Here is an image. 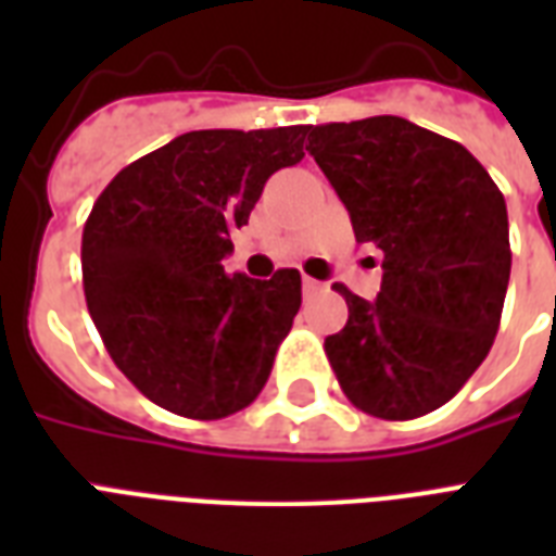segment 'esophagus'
<instances>
[{
    "label": "esophagus",
    "instance_id": "34e87169",
    "mask_svg": "<svg viewBox=\"0 0 556 556\" xmlns=\"http://www.w3.org/2000/svg\"><path fill=\"white\" fill-rule=\"evenodd\" d=\"M320 288H323V282H317V279H312V277H303V291H305V294H317Z\"/></svg>",
    "mask_w": 556,
    "mask_h": 556
}]
</instances>
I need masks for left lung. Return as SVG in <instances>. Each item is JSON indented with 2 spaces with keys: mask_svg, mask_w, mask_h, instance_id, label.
Returning <instances> with one entry per match:
<instances>
[{
  "mask_svg": "<svg viewBox=\"0 0 556 556\" xmlns=\"http://www.w3.org/2000/svg\"><path fill=\"white\" fill-rule=\"evenodd\" d=\"M357 242L383 251L378 300L346 286V326L326 338L357 409L409 421L479 369L500 331L510 277L508 210L488 169L444 135L378 115L312 126L308 147Z\"/></svg>",
  "mask_w": 556,
  "mask_h": 556,
  "instance_id": "8db88e82",
  "label": "left lung"
}]
</instances>
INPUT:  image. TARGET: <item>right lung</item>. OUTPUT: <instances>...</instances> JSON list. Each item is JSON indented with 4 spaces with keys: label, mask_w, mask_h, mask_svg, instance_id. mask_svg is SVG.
Listing matches in <instances>:
<instances>
[{
    "label": "right lung",
    "mask_w": 556,
    "mask_h": 556,
    "mask_svg": "<svg viewBox=\"0 0 556 556\" xmlns=\"http://www.w3.org/2000/svg\"><path fill=\"white\" fill-rule=\"evenodd\" d=\"M308 126L201 129L132 161L83 227V291L115 366L169 413L216 421L253 404L303 282L227 277L230 233L262 187L303 161Z\"/></svg>",
    "instance_id": "obj_1"
}]
</instances>
